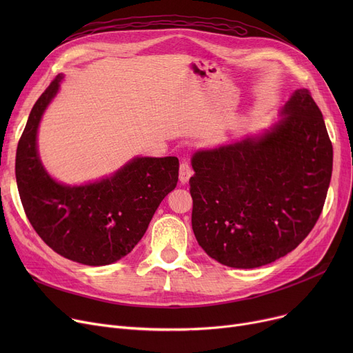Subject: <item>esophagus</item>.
<instances>
[{
	"label": "esophagus",
	"mask_w": 353,
	"mask_h": 353,
	"mask_svg": "<svg viewBox=\"0 0 353 353\" xmlns=\"http://www.w3.org/2000/svg\"><path fill=\"white\" fill-rule=\"evenodd\" d=\"M193 176V169L192 165L188 163V161H181L180 163V169H179V179H180V183H188L189 179Z\"/></svg>",
	"instance_id": "obj_1"
}]
</instances>
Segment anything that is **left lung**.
I'll return each mask as SVG.
<instances>
[{"label":"left lung","mask_w":353,"mask_h":353,"mask_svg":"<svg viewBox=\"0 0 353 353\" xmlns=\"http://www.w3.org/2000/svg\"><path fill=\"white\" fill-rule=\"evenodd\" d=\"M262 136L196 152L192 228L221 265L253 269L298 248L322 213L333 148L318 104L299 88Z\"/></svg>","instance_id":"1"}]
</instances>
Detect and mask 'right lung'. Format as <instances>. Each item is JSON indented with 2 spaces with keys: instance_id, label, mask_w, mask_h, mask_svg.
<instances>
[{
  "instance_id": "obj_1",
  "label": "right lung",
  "mask_w": 353,
  "mask_h": 353,
  "mask_svg": "<svg viewBox=\"0 0 353 353\" xmlns=\"http://www.w3.org/2000/svg\"><path fill=\"white\" fill-rule=\"evenodd\" d=\"M61 74L34 104L17 147L15 177L24 212L47 246L72 262L104 266L134 249L179 180L177 157H136L111 177L64 186L37 153V130Z\"/></svg>"
}]
</instances>
